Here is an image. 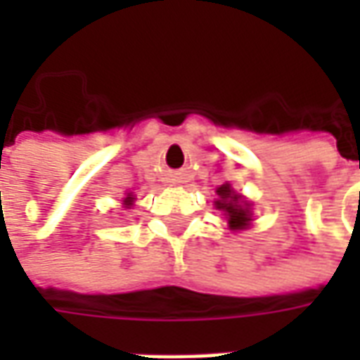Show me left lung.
Segmentation results:
<instances>
[{
	"label": "left lung",
	"mask_w": 360,
	"mask_h": 360,
	"mask_svg": "<svg viewBox=\"0 0 360 360\" xmlns=\"http://www.w3.org/2000/svg\"><path fill=\"white\" fill-rule=\"evenodd\" d=\"M218 195L219 200L216 202L219 210L226 212L227 221H229V227L231 229H245V227L249 226L250 221V210H249V204L241 200V196L235 195L233 191L229 185H221L218 187Z\"/></svg>",
	"instance_id": "left-lung-1"
}]
</instances>
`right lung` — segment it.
I'll return each instance as SVG.
<instances>
[{
	"label": "right lung",
	"mask_w": 360,
	"mask_h": 360,
	"mask_svg": "<svg viewBox=\"0 0 360 360\" xmlns=\"http://www.w3.org/2000/svg\"><path fill=\"white\" fill-rule=\"evenodd\" d=\"M133 202V196L131 195H127V198H125V204H131Z\"/></svg>",
	"instance_id": "obj_1"
}]
</instances>
